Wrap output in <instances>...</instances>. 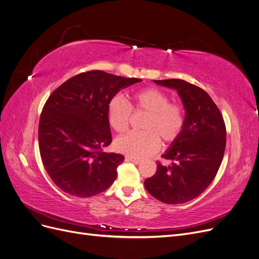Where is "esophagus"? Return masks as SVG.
<instances>
[{"instance_id": "1", "label": "esophagus", "mask_w": 259, "mask_h": 259, "mask_svg": "<svg viewBox=\"0 0 259 259\" xmlns=\"http://www.w3.org/2000/svg\"><path fill=\"white\" fill-rule=\"evenodd\" d=\"M126 160H127V161H132V162H134L135 164H138V163H140V161H141L139 158L133 157V156H126Z\"/></svg>"}]
</instances>
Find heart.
Masks as SVG:
<instances>
[{"label":"heart","mask_w":259,"mask_h":259,"mask_svg":"<svg viewBox=\"0 0 259 259\" xmlns=\"http://www.w3.org/2000/svg\"><path fill=\"white\" fill-rule=\"evenodd\" d=\"M132 109L144 111L146 132H131L116 140L117 150L133 157H146L160 148V139L164 142L177 140L185 125V113L182 105L169 102V97L159 89L143 88L133 96V103L121 96L112 97L107 104V120L111 128L118 133L125 132L132 117Z\"/></svg>","instance_id":"obj_1"}]
</instances>
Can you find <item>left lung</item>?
Wrapping results in <instances>:
<instances>
[{
    "instance_id": "1",
    "label": "left lung",
    "mask_w": 259,
    "mask_h": 259,
    "mask_svg": "<svg viewBox=\"0 0 259 259\" xmlns=\"http://www.w3.org/2000/svg\"><path fill=\"white\" fill-rule=\"evenodd\" d=\"M154 82L178 91L186 111L185 125L161 156L171 160V165L158 162L156 173L144 181V187L162 203L182 204L199 196L213 181L225 151V124L202 88L178 78Z\"/></svg>"
}]
</instances>
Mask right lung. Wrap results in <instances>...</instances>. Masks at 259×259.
I'll list each match as a JSON object with an SVG mask.
<instances>
[{
  "mask_svg": "<svg viewBox=\"0 0 259 259\" xmlns=\"http://www.w3.org/2000/svg\"><path fill=\"white\" fill-rule=\"evenodd\" d=\"M139 81L92 70L52 92L40 116L38 141L45 169L61 190L89 198L115 182L124 156L103 152L112 141L107 104L121 89Z\"/></svg>",
  "mask_w": 259,
  "mask_h": 259,
  "instance_id": "obj_1",
  "label": "right lung"
}]
</instances>
